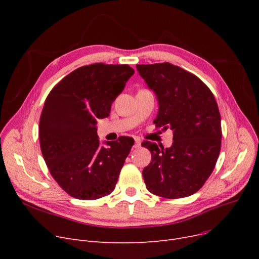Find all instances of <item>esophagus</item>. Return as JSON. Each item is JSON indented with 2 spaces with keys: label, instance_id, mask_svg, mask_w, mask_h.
I'll list each match as a JSON object with an SVG mask.
<instances>
[{
  "label": "esophagus",
  "instance_id": "esophagus-1",
  "mask_svg": "<svg viewBox=\"0 0 259 259\" xmlns=\"http://www.w3.org/2000/svg\"><path fill=\"white\" fill-rule=\"evenodd\" d=\"M141 145H142V141L140 139H135V147L140 148Z\"/></svg>",
  "mask_w": 259,
  "mask_h": 259
}]
</instances>
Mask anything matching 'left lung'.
Wrapping results in <instances>:
<instances>
[{
  "label": "left lung",
  "instance_id": "obj_1",
  "mask_svg": "<svg viewBox=\"0 0 259 259\" xmlns=\"http://www.w3.org/2000/svg\"><path fill=\"white\" fill-rule=\"evenodd\" d=\"M137 68L158 101L155 127L173 132L170 148L142 143L151 152L150 164L143 170L146 187L165 198L192 195L209 179L221 152V114L214 95L200 78L179 66Z\"/></svg>",
  "mask_w": 259,
  "mask_h": 259
}]
</instances>
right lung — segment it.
Here are the masks:
<instances>
[{
	"mask_svg": "<svg viewBox=\"0 0 259 259\" xmlns=\"http://www.w3.org/2000/svg\"><path fill=\"white\" fill-rule=\"evenodd\" d=\"M134 70L129 65L97 63L79 67L52 88L39 117L40 150L52 178L70 196L93 200L110 194L134 140L101 146L97 121Z\"/></svg>",
	"mask_w": 259,
	"mask_h": 259,
	"instance_id": "1",
	"label": "right lung"
}]
</instances>
